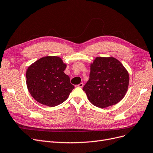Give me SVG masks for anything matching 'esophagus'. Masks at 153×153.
Masks as SVG:
<instances>
[{
    "label": "esophagus",
    "mask_w": 153,
    "mask_h": 153,
    "mask_svg": "<svg viewBox=\"0 0 153 153\" xmlns=\"http://www.w3.org/2000/svg\"><path fill=\"white\" fill-rule=\"evenodd\" d=\"M76 86H77V87H80V88H82V87H83V83H80L79 85H76Z\"/></svg>",
    "instance_id": "1"
}]
</instances>
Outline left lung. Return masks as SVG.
<instances>
[{"mask_svg":"<svg viewBox=\"0 0 153 153\" xmlns=\"http://www.w3.org/2000/svg\"><path fill=\"white\" fill-rule=\"evenodd\" d=\"M129 82V73L119 60L97 57L91 64L90 78L83 90L94 105L105 108L123 99Z\"/></svg>","mask_w":153,"mask_h":153,"instance_id":"obj_1","label":"left lung"}]
</instances>
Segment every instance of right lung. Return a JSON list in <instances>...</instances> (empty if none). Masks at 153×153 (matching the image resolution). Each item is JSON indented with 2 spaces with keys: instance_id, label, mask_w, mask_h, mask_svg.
<instances>
[{
  "instance_id": "right-lung-1",
  "label": "right lung",
  "mask_w": 153,
  "mask_h": 153,
  "mask_svg": "<svg viewBox=\"0 0 153 153\" xmlns=\"http://www.w3.org/2000/svg\"><path fill=\"white\" fill-rule=\"evenodd\" d=\"M66 66L60 58L48 56L28 67L26 75L27 87L36 101L49 107H55L68 99L75 87L64 73Z\"/></svg>"
}]
</instances>
